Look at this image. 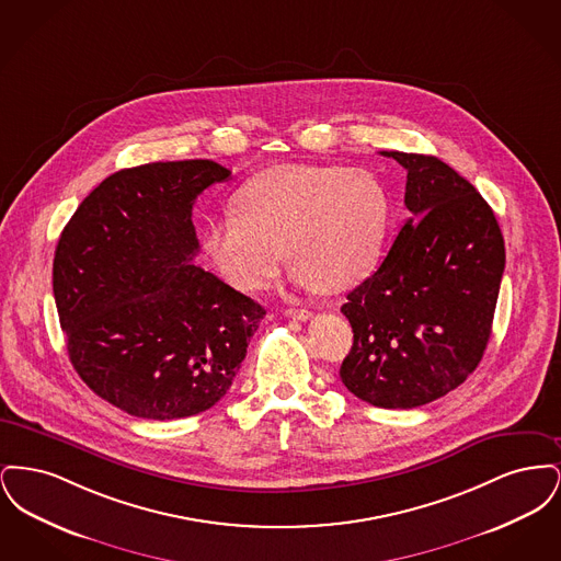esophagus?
<instances>
[{"label": "esophagus", "instance_id": "34e87169", "mask_svg": "<svg viewBox=\"0 0 561 561\" xmlns=\"http://www.w3.org/2000/svg\"><path fill=\"white\" fill-rule=\"evenodd\" d=\"M286 316H290L294 320L305 321L309 320L313 313H311L309 309H288V311H286Z\"/></svg>", "mask_w": 561, "mask_h": 561}]
</instances>
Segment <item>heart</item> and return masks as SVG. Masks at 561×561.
I'll return each mask as SVG.
<instances>
[{"label":"heart","mask_w":561,"mask_h":561,"mask_svg":"<svg viewBox=\"0 0 561 561\" xmlns=\"http://www.w3.org/2000/svg\"><path fill=\"white\" fill-rule=\"evenodd\" d=\"M238 213L214 218L202 236L214 267L236 288L263 290L290 254L302 282L345 290L373 267L387 227V195L359 168L286 163L241 185Z\"/></svg>","instance_id":"b5f03b06"}]
</instances>
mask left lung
<instances>
[{
	"instance_id": "1",
	"label": "left lung",
	"mask_w": 561,
	"mask_h": 561,
	"mask_svg": "<svg viewBox=\"0 0 561 561\" xmlns=\"http://www.w3.org/2000/svg\"><path fill=\"white\" fill-rule=\"evenodd\" d=\"M408 170L410 218L341 307L353 328L341 378L376 408L444 398L478 368L505 271V240L476 187L433 156L380 151Z\"/></svg>"
}]
</instances>
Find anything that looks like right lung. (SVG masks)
<instances>
[{
	"label": "right lung",
	"instance_id": "add662e5",
	"mask_svg": "<svg viewBox=\"0 0 561 561\" xmlns=\"http://www.w3.org/2000/svg\"><path fill=\"white\" fill-rule=\"evenodd\" d=\"M227 179L231 170L210 160L126 168L60 233L53 288L69 359L130 416L172 421L213 408L267 313L193 263V204Z\"/></svg>",
	"mask_w": 561,
	"mask_h": 561
}]
</instances>
